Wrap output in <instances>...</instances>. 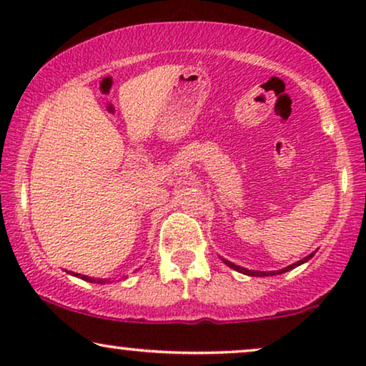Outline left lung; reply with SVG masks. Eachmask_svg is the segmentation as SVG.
Wrapping results in <instances>:
<instances>
[{
    "instance_id": "obj_1",
    "label": "left lung",
    "mask_w": 366,
    "mask_h": 366,
    "mask_svg": "<svg viewBox=\"0 0 366 366\" xmlns=\"http://www.w3.org/2000/svg\"><path fill=\"white\" fill-rule=\"evenodd\" d=\"M317 253V252H313V253H310L308 257H305L303 259H300V262H297V263H293V264H288L287 268H282V269H277V272H258V269H247V268H243V267H238V264H234V263H232V262H228V259H224V258H222L223 259V263L224 264H228L229 268H233V269H237V272H239V273H243V274H248V277H272V274H282V273H285V272H290V269H293V268H297V267H300V264H303V263H307L310 258L313 257V254Z\"/></svg>"
}]
</instances>
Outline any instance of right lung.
<instances>
[{"label":"right lung","mask_w":366,"mask_h":366,"mask_svg":"<svg viewBox=\"0 0 366 366\" xmlns=\"http://www.w3.org/2000/svg\"><path fill=\"white\" fill-rule=\"evenodd\" d=\"M69 274H73V277L76 278H81L84 282H89V283H98V285H104V283H112L107 278H92V277H86V274H79V273H74V272H68Z\"/></svg>","instance_id":"right-lung-1"}]
</instances>
